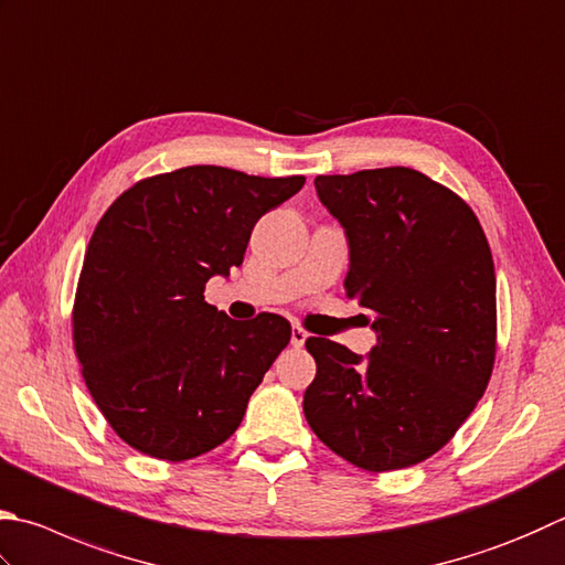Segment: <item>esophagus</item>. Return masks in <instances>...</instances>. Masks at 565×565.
<instances>
[{"instance_id":"34e87169","label":"esophagus","mask_w":565,"mask_h":565,"mask_svg":"<svg viewBox=\"0 0 565 565\" xmlns=\"http://www.w3.org/2000/svg\"><path fill=\"white\" fill-rule=\"evenodd\" d=\"M307 337H310V334H307L302 327H292V337H290V342H292V347H297V349H300V347H302V344L307 342Z\"/></svg>"}]
</instances>
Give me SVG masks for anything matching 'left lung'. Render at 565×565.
<instances>
[{
	"mask_svg": "<svg viewBox=\"0 0 565 565\" xmlns=\"http://www.w3.org/2000/svg\"><path fill=\"white\" fill-rule=\"evenodd\" d=\"M347 228L349 300L374 315L369 359L310 337L317 376L305 418L369 472L428 460L470 418L497 356L494 260L475 211L408 167L315 179Z\"/></svg>",
	"mask_w": 565,
	"mask_h": 565,
	"instance_id": "8db88e82",
	"label": "left lung"
}]
</instances>
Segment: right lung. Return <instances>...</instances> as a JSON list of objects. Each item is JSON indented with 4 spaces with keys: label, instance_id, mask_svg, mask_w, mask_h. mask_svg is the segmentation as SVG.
Instances as JSON below:
<instances>
[{
    "label": "right lung",
    "instance_id": "1",
    "mask_svg": "<svg viewBox=\"0 0 565 565\" xmlns=\"http://www.w3.org/2000/svg\"><path fill=\"white\" fill-rule=\"evenodd\" d=\"M302 184L182 167L140 179L98 221L73 300V349L95 406L130 448L182 462L236 433L292 327L270 312L236 322L204 290L238 268L258 218Z\"/></svg>",
    "mask_w": 565,
    "mask_h": 565
}]
</instances>
